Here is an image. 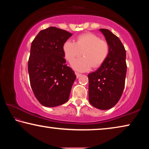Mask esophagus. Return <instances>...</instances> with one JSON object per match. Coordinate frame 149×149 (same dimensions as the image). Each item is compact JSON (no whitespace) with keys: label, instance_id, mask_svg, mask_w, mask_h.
Returning <instances> with one entry per match:
<instances>
[{"label":"esophagus","instance_id":"1","mask_svg":"<svg viewBox=\"0 0 149 149\" xmlns=\"http://www.w3.org/2000/svg\"><path fill=\"white\" fill-rule=\"evenodd\" d=\"M75 75H76V77H77V78H79V77L80 76H81V74H79V73H77V72H75Z\"/></svg>","mask_w":149,"mask_h":149}]
</instances>
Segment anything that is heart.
Here are the masks:
<instances>
[{
    "mask_svg": "<svg viewBox=\"0 0 149 149\" xmlns=\"http://www.w3.org/2000/svg\"><path fill=\"white\" fill-rule=\"evenodd\" d=\"M63 50L69 62L79 56L83 52L84 57L75 59L71 62V66L77 72H84L93 66L97 68L105 62L109 53V45L97 35L87 33L77 37L76 42L70 40L66 41Z\"/></svg>",
    "mask_w": 149,
    "mask_h": 149,
    "instance_id": "b5f03b06",
    "label": "heart"
}]
</instances>
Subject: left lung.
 Returning a JSON list of instances; mask_svg holds the SVG:
<instances>
[{
  "mask_svg": "<svg viewBox=\"0 0 149 149\" xmlns=\"http://www.w3.org/2000/svg\"><path fill=\"white\" fill-rule=\"evenodd\" d=\"M109 45L107 59L95 72L88 74L89 101L96 108L107 110L117 104L125 87L127 73L126 51L119 38L101 28Z\"/></svg>",
  "mask_w": 149,
  "mask_h": 149,
  "instance_id": "obj_1",
  "label": "left lung"
}]
</instances>
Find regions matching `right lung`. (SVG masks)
I'll return each instance as SVG.
<instances>
[{
    "label": "right lung",
    "mask_w": 149,
    "mask_h": 149,
    "mask_svg": "<svg viewBox=\"0 0 149 149\" xmlns=\"http://www.w3.org/2000/svg\"><path fill=\"white\" fill-rule=\"evenodd\" d=\"M72 35L49 27L41 30L32 42L28 64L30 86L45 107H56L69 100L76 75L65 64L63 46Z\"/></svg>",
    "instance_id": "obj_1"
}]
</instances>
